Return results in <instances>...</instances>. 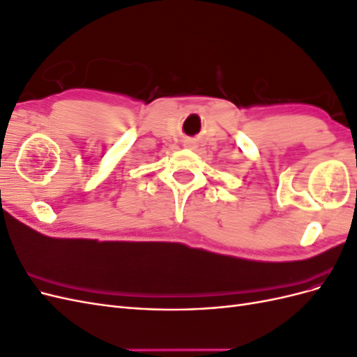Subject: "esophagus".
Returning a JSON list of instances; mask_svg holds the SVG:
<instances>
[{
	"instance_id": "esophagus-1",
	"label": "esophagus",
	"mask_w": 357,
	"mask_h": 357,
	"mask_svg": "<svg viewBox=\"0 0 357 357\" xmlns=\"http://www.w3.org/2000/svg\"><path fill=\"white\" fill-rule=\"evenodd\" d=\"M185 146H186V147L193 149V147H195V143H193V142H186V143H185Z\"/></svg>"
}]
</instances>
